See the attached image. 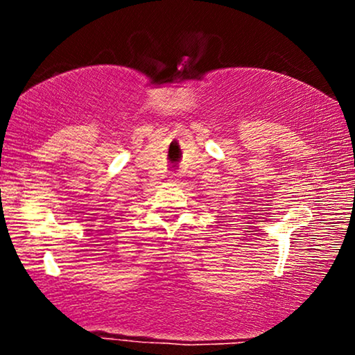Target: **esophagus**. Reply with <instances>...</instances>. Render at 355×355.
Returning <instances> with one entry per match:
<instances>
[{
  "label": "esophagus",
  "instance_id": "obj_1",
  "mask_svg": "<svg viewBox=\"0 0 355 355\" xmlns=\"http://www.w3.org/2000/svg\"><path fill=\"white\" fill-rule=\"evenodd\" d=\"M173 175H175V173H172V177H170V180H173Z\"/></svg>",
  "mask_w": 355,
  "mask_h": 355
}]
</instances>
